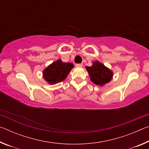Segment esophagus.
Wrapping results in <instances>:
<instances>
[{"instance_id":"obj_1","label":"esophagus","mask_w":149,"mask_h":149,"mask_svg":"<svg viewBox=\"0 0 149 149\" xmlns=\"http://www.w3.org/2000/svg\"><path fill=\"white\" fill-rule=\"evenodd\" d=\"M76 67H79V68H80V67H82L83 66V64H76Z\"/></svg>"}]
</instances>
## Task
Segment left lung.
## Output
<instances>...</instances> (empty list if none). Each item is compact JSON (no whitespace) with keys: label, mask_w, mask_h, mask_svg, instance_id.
I'll return each instance as SVG.
<instances>
[{"label":"left lung","mask_w":149,"mask_h":149,"mask_svg":"<svg viewBox=\"0 0 149 149\" xmlns=\"http://www.w3.org/2000/svg\"><path fill=\"white\" fill-rule=\"evenodd\" d=\"M86 70L89 73L91 81L97 85L102 86L112 79L113 72L99 61L93 62L91 67L87 66Z\"/></svg>","instance_id":"8db88e82"}]
</instances>
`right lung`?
<instances>
[{"label": "right lung", "instance_id": "add662e5", "mask_svg": "<svg viewBox=\"0 0 149 149\" xmlns=\"http://www.w3.org/2000/svg\"><path fill=\"white\" fill-rule=\"evenodd\" d=\"M73 68L74 64L72 63L63 62L61 60H58L44 70L43 77L49 84H58L66 78Z\"/></svg>", "mask_w": 149, "mask_h": 149}]
</instances>
